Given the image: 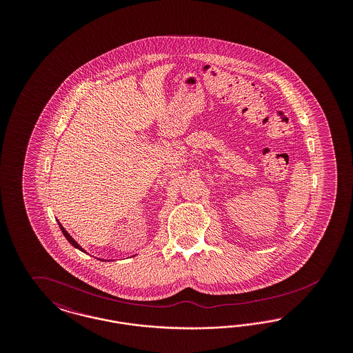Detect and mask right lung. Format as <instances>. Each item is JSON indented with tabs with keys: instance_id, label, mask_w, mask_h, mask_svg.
I'll return each instance as SVG.
<instances>
[{
	"instance_id": "right-lung-1",
	"label": "right lung",
	"mask_w": 353,
	"mask_h": 353,
	"mask_svg": "<svg viewBox=\"0 0 353 353\" xmlns=\"http://www.w3.org/2000/svg\"><path fill=\"white\" fill-rule=\"evenodd\" d=\"M58 223H59V222H58ZM59 228H61V230H62L63 235L66 236V239H68V242H70V243H71V245H72L75 249H78V250H81V252H84V249H82V246H81V245H79V243H78V242H77V241H75V239H74L71 235L68 234V232H66V229H65V228H63L61 223H59ZM101 261H103V259H101Z\"/></svg>"
}]
</instances>
